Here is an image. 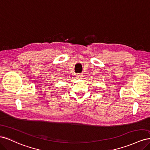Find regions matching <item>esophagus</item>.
<instances>
[{"label":"esophagus","mask_w":150,"mask_h":150,"mask_svg":"<svg viewBox=\"0 0 150 150\" xmlns=\"http://www.w3.org/2000/svg\"><path fill=\"white\" fill-rule=\"evenodd\" d=\"M76 78H81L83 77V74H76Z\"/></svg>","instance_id":"34e87169"}]
</instances>
